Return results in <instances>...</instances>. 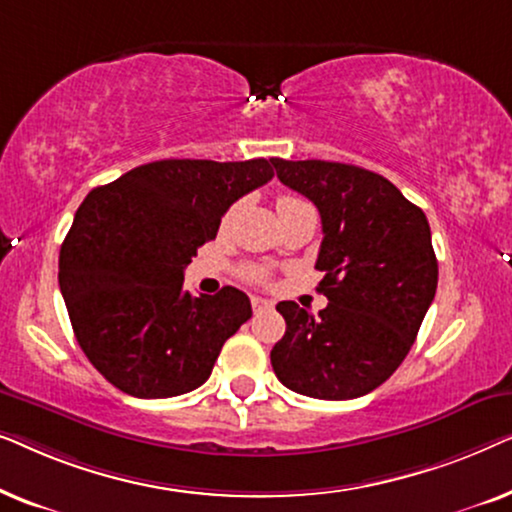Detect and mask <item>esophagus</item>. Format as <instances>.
Masks as SVG:
<instances>
[{"mask_svg":"<svg viewBox=\"0 0 512 512\" xmlns=\"http://www.w3.org/2000/svg\"><path fill=\"white\" fill-rule=\"evenodd\" d=\"M251 307H254L256 314L258 312H268V310H272V300H265L261 296H254V298H251Z\"/></svg>","mask_w":512,"mask_h":512,"instance_id":"obj_1","label":"esophagus"}]
</instances>
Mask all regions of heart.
I'll return each mask as SVG.
<instances>
[{
	"label": "heart",
	"mask_w": 512,
	"mask_h": 512,
	"mask_svg": "<svg viewBox=\"0 0 512 512\" xmlns=\"http://www.w3.org/2000/svg\"><path fill=\"white\" fill-rule=\"evenodd\" d=\"M296 200H298V198H291V195H282V198L277 200V207L289 205V202H296ZM226 219H228V216H226ZM247 277H249V279H256V282H261V279H263L265 275H263V270H258V268H249V270H247Z\"/></svg>",
	"instance_id": "obj_1"
}]
</instances>
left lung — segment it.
<instances>
[{
	"instance_id": "obj_1",
	"label": "left lung",
	"mask_w": 512,
	"mask_h": 512,
	"mask_svg": "<svg viewBox=\"0 0 512 512\" xmlns=\"http://www.w3.org/2000/svg\"><path fill=\"white\" fill-rule=\"evenodd\" d=\"M277 177L321 214L314 317L293 300L277 312L284 338L272 347L277 380L324 401L366 396L408 356L438 286V261L422 209L382 174L328 160L272 158Z\"/></svg>"
}]
</instances>
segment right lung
Segmentation results:
<instances>
[{
	"instance_id": "right-lung-1",
	"label": "right lung",
	"mask_w": 512,
	"mask_h": 512,
	"mask_svg": "<svg viewBox=\"0 0 512 512\" xmlns=\"http://www.w3.org/2000/svg\"><path fill=\"white\" fill-rule=\"evenodd\" d=\"M270 163L156 160L93 188L76 209L58 282L83 354L116 389L170 398L212 375L251 303L235 286L191 296L184 270L228 207L275 177Z\"/></svg>"
}]
</instances>
